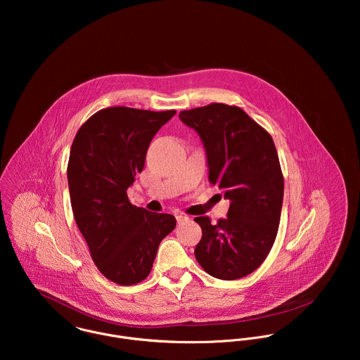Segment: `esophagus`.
I'll use <instances>...</instances> for the list:
<instances>
[{"instance_id": "34e87169", "label": "esophagus", "mask_w": 360, "mask_h": 360, "mask_svg": "<svg viewBox=\"0 0 360 360\" xmlns=\"http://www.w3.org/2000/svg\"><path fill=\"white\" fill-rule=\"evenodd\" d=\"M190 217L188 216H186V214H177L176 216V220H177V223L179 224H181V223H184V221H187Z\"/></svg>"}]
</instances>
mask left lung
Masks as SVG:
<instances>
[{"label":"left lung","instance_id":"1","mask_svg":"<svg viewBox=\"0 0 360 360\" xmlns=\"http://www.w3.org/2000/svg\"><path fill=\"white\" fill-rule=\"evenodd\" d=\"M206 150L209 183L230 200L227 217L202 229L195 259L207 274L237 280L255 271L269 255L280 224L284 177L271 136L241 108L226 103L181 110Z\"/></svg>","mask_w":360,"mask_h":360}]
</instances>
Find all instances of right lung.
Segmentation results:
<instances>
[{
	"label": "right lung",
	"instance_id": "1",
	"mask_svg": "<svg viewBox=\"0 0 360 360\" xmlns=\"http://www.w3.org/2000/svg\"><path fill=\"white\" fill-rule=\"evenodd\" d=\"M174 113L105 108L82 124L70 147L68 184L76 224L98 270L119 285L148 277L160 241L176 227L173 214L133 205L126 193L143 172L151 140Z\"/></svg>",
	"mask_w": 360,
	"mask_h": 360
}]
</instances>
